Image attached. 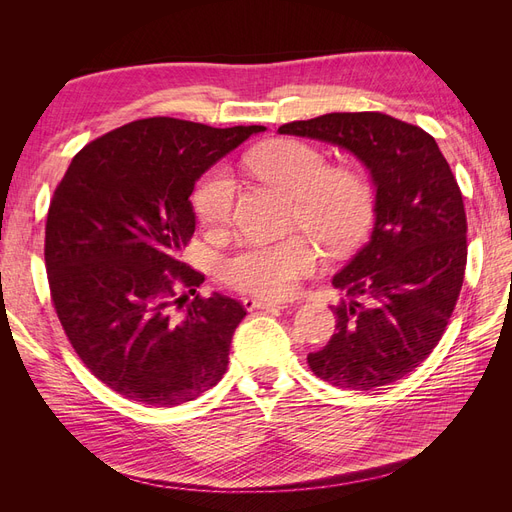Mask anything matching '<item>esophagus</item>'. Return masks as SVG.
I'll return each instance as SVG.
<instances>
[{"label":"esophagus","mask_w":512,"mask_h":512,"mask_svg":"<svg viewBox=\"0 0 512 512\" xmlns=\"http://www.w3.org/2000/svg\"><path fill=\"white\" fill-rule=\"evenodd\" d=\"M243 307L247 312H254V309H284L288 307L286 303H275V301H265V299H254V297H245Z\"/></svg>","instance_id":"1"}]
</instances>
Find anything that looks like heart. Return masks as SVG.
Instances as JSON below:
<instances>
[{
  "label": "heart",
  "instance_id": "b5f03b06",
  "mask_svg": "<svg viewBox=\"0 0 512 512\" xmlns=\"http://www.w3.org/2000/svg\"><path fill=\"white\" fill-rule=\"evenodd\" d=\"M245 168L292 196V224L307 230L329 252H346L361 241L374 211L371 185L356 168L329 166L318 147L273 141L245 153ZM237 181L224 164L209 168L192 194L200 224L224 228L232 220ZM318 265L316 247L303 235L282 241H254L220 260L222 282L245 294L284 299Z\"/></svg>",
  "mask_w": 512,
  "mask_h": 512
}]
</instances>
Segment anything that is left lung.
Masks as SVG:
<instances>
[{"label":"left lung","mask_w":512,"mask_h":512,"mask_svg":"<svg viewBox=\"0 0 512 512\" xmlns=\"http://www.w3.org/2000/svg\"><path fill=\"white\" fill-rule=\"evenodd\" d=\"M352 151L376 185L371 239L333 277L335 333L309 369L346 391L393 384L438 346L466 275L463 196L433 136L382 113H329L280 126Z\"/></svg>","instance_id":"8db88e82"}]
</instances>
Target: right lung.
<instances>
[{
    "label": "right lung",
    "mask_w": 512,
    "mask_h": 512,
    "mask_svg": "<svg viewBox=\"0 0 512 512\" xmlns=\"http://www.w3.org/2000/svg\"><path fill=\"white\" fill-rule=\"evenodd\" d=\"M262 130L138 119L87 143L55 188L44 228L53 307L85 367L126 399L179 406L226 374L245 309L200 297L205 275L179 254L194 235L196 179Z\"/></svg>",
    "instance_id": "right-lung-1"
}]
</instances>
